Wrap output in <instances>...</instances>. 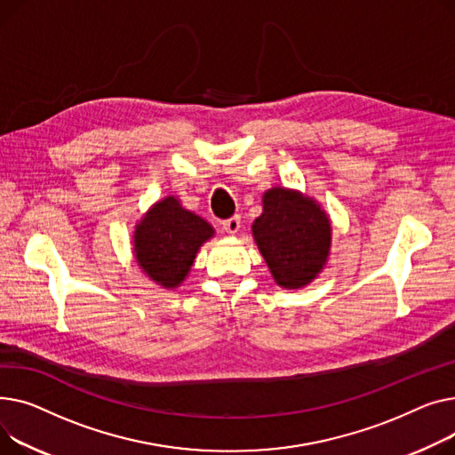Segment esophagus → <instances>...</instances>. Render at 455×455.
Instances as JSON below:
<instances>
[{"label":"esophagus","mask_w":455,"mask_h":455,"mask_svg":"<svg viewBox=\"0 0 455 455\" xmlns=\"http://www.w3.org/2000/svg\"><path fill=\"white\" fill-rule=\"evenodd\" d=\"M222 228L229 233V235H235L238 229H240V217H231L228 220L222 222Z\"/></svg>","instance_id":"esophagus-1"}]
</instances>
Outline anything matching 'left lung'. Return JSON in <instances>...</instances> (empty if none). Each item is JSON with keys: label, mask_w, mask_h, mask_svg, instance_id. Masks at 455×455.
Masks as SVG:
<instances>
[{"label": "left lung", "mask_w": 455, "mask_h": 455, "mask_svg": "<svg viewBox=\"0 0 455 455\" xmlns=\"http://www.w3.org/2000/svg\"><path fill=\"white\" fill-rule=\"evenodd\" d=\"M253 236L283 288H301L319 272L331 248V224L319 205L290 189L264 193Z\"/></svg>", "instance_id": "1"}]
</instances>
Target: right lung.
<instances>
[{
    "instance_id": "add662e5",
    "label": "right lung",
    "mask_w": 455,
    "mask_h": 455,
    "mask_svg": "<svg viewBox=\"0 0 455 455\" xmlns=\"http://www.w3.org/2000/svg\"><path fill=\"white\" fill-rule=\"evenodd\" d=\"M212 236V228L174 196L156 204L133 235V250L148 277L165 288L189 274L196 251Z\"/></svg>"
}]
</instances>
